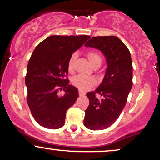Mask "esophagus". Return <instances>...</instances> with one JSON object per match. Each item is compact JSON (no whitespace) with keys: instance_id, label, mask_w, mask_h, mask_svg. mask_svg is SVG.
<instances>
[{"instance_id":"34e87169","label":"esophagus","mask_w":160,"mask_h":160,"mask_svg":"<svg viewBox=\"0 0 160 160\" xmlns=\"http://www.w3.org/2000/svg\"><path fill=\"white\" fill-rule=\"evenodd\" d=\"M78 94H79V96H80V97H83V96H84L85 95H86V93L84 92L81 91V90L78 91Z\"/></svg>"}]
</instances>
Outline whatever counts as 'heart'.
Returning <instances> with one entry per match:
<instances>
[{"instance_id": "b5f03b06", "label": "heart", "mask_w": 160, "mask_h": 160, "mask_svg": "<svg viewBox=\"0 0 160 160\" xmlns=\"http://www.w3.org/2000/svg\"><path fill=\"white\" fill-rule=\"evenodd\" d=\"M87 57L90 61L92 65L95 66V65H101L102 58L98 52L90 50L87 52ZM77 58V54L74 52L70 57L68 62V69L70 72L73 71V64L76 59ZM72 84L73 86L77 87L78 89L82 91H87L92 88L97 84V80L93 77H86L84 76H77L72 79Z\"/></svg>"}]
</instances>
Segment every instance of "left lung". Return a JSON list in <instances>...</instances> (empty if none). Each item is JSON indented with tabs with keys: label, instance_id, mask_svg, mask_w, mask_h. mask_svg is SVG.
<instances>
[{
	"label": "left lung",
	"instance_id": "1",
	"mask_svg": "<svg viewBox=\"0 0 160 160\" xmlns=\"http://www.w3.org/2000/svg\"><path fill=\"white\" fill-rule=\"evenodd\" d=\"M84 46L100 50L108 63L101 84L87 93L89 105L84 119L87 128L103 130L114 123L125 106L132 87V59L125 44L113 36L93 37ZM98 93L101 100L96 97Z\"/></svg>",
	"mask_w": 160,
	"mask_h": 160
}]
</instances>
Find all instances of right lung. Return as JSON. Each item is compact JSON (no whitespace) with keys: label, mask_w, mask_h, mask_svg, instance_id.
<instances>
[{"label":"right lung","mask_w":160,"mask_h":160,"mask_svg":"<svg viewBox=\"0 0 160 160\" xmlns=\"http://www.w3.org/2000/svg\"><path fill=\"white\" fill-rule=\"evenodd\" d=\"M90 38L83 36H51L39 43L30 57L25 84L27 102L34 119L43 128L58 129L78 97V89L69 84L68 62L73 52ZM65 90L60 96L59 90Z\"/></svg>","instance_id":"add662e5"}]
</instances>
